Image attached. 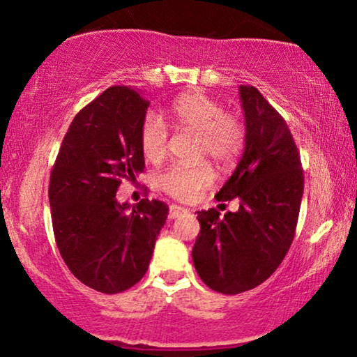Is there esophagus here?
<instances>
[{
    "label": "esophagus",
    "mask_w": 357,
    "mask_h": 357,
    "mask_svg": "<svg viewBox=\"0 0 357 357\" xmlns=\"http://www.w3.org/2000/svg\"><path fill=\"white\" fill-rule=\"evenodd\" d=\"M187 211H188V209H185L182 206H177V204H172V206L169 208V219L178 218L180 214H183V213H187Z\"/></svg>",
    "instance_id": "34e87169"
}]
</instances>
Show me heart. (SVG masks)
<instances>
[{
    "mask_svg": "<svg viewBox=\"0 0 357 357\" xmlns=\"http://www.w3.org/2000/svg\"><path fill=\"white\" fill-rule=\"evenodd\" d=\"M169 119L182 128L198 133V155L208 154L218 164L227 165L241 154L245 143V126L236 115L224 112L218 100L203 92H188L169 107ZM141 153L158 162L167 153V128L154 114L144 116L139 128ZM214 180L211 165L174 164L159 175V187L177 199H193Z\"/></svg>",
    "mask_w": 357,
    "mask_h": 357,
    "instance_id": "b5f03b06",
    "label": "heart"
}]
</instances>
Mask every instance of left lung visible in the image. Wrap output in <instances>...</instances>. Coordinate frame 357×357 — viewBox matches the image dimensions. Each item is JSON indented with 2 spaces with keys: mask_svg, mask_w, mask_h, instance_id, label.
<instances>
[{
  "mask_svg": "<svg viewBox=\"0 0 357 357\" xmlns=\"http://www.w3.org/2000/svg\"><path fill=\"white\" fill-rule=\"evenodd\" d=\"M245 148L218 202L237 199L236 213L198 211L192 250L202 281L221 294H241L266 281L284 260L296 234L304 170L284 119L260 91L241 86Z\"/></svg>",
  "mask_w": 357,
  "mask_h": 357,
  "instance_id": "8db88e82",
  "label": "left lung"
}]
</instances>
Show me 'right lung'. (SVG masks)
<instances>
[{
	"mask_svg": "<svg viewBox=\"0 0 357 357\" xmlns=\"http://www.w3.org/2000/svg\"><path fill=\"white\" fill-rule=\"evenodd\" d=\"M149 100L112 86L71 121L52 169L53 234L66 266L104 294L130 289L148 271L169 206L148 198L116 202L125 180L144 170L139 128Z\"/></svg>",
	"mask_w": 357,
	"mask_h": 357,
	"instance_id": "right-lung-1",
	"label": "right lung"
}]
</instances>
